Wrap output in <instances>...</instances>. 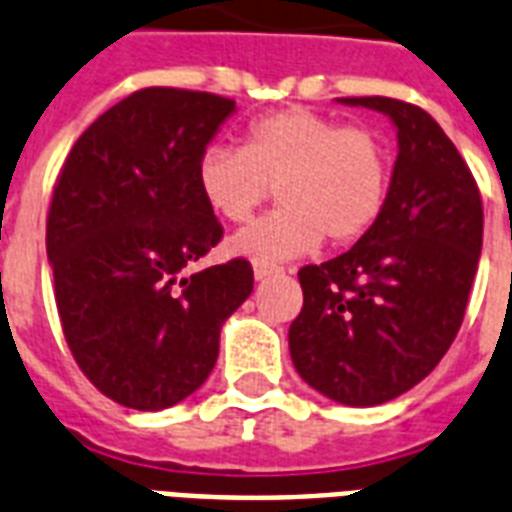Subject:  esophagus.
<instances>
[{"instance_id":"esophagus-1","label":"esophagus","mask_w":512,"mask_h":512,"mask_svg":"<svg viewBox=\"0 0 512 512\" xmlns=\"http://www.w3.org/2000/svg\"><path fill=\"white\" fill-rule=\"evenodd\" d=\"M252 268H255L257 282H263V279H271V276H276V273H282V268H279V265L263 263V260H255V263H252Z\"/></svg>"}]
</instances>
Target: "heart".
<instances>
[{
  "instance_id": "1",
  "label": "heart",
  "mask_w": 512,
  "mask_h": 512,
  "mask_svg": "<svg viewBox=\"0 0 512 512\" xmlns=\"http://www.w3.org/2000/svg\"><path fill=\"white\" fill-rule=\"evenodd\" d=\"M389 150L365 126L306 107L255 117L244 147H209L198 161V190L214 214L249 222L276 193L284 206L233 236L239 255L282 260L319 241L351 244L378 222L389 195Z\"/></svg>"
}]
</instances>
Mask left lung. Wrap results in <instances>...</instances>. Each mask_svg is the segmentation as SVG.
Segmentation results:
<instances>
[{
	"instance_id": "1",
	"label": "left lung",
	"mask_w": 512,
	"mask_h": 512,
	"mask_svg": "<svg viewBox=\"0 0 512 512\" xmlns=\"http://www.w3.org/2000/svg\"><path fill=\"white\" fill-rule=\"evenodd\" d=\"M392 117L395 171L378 222L349 252L298 271L290 354L308 386L343 405L395 400L443 360L462 327L483 244L470 166L416 104L343 99Z\"/></svg>"
}]
</instances>
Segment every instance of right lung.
<instances>
[{"label":"right lung","instance_id":"1","mask_svg":"<svg viewBox=\"0 0 512 512\" xmlns=\"http://www.w3.org/2000/svg\"><path fill=\"white\" fill-rule=\"evenodd\" d=\"M233 109L217 93L134 91L85 128L53 187L45 244L64 338L85 378L126 408L193 395L255 284L244 257L185 276L222 239L198 161Z\"/></svg>","mask_w":512,"mask_h":512}]
</instances>
